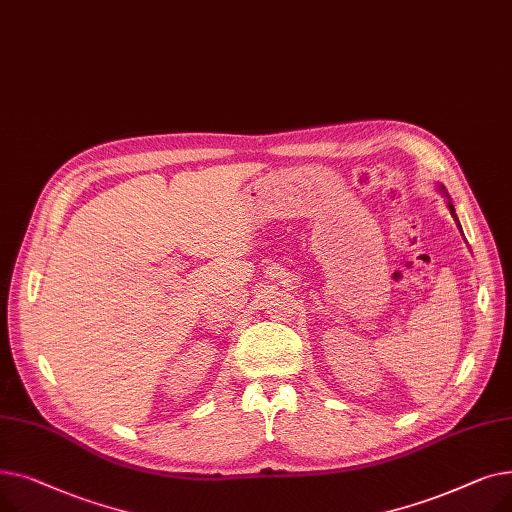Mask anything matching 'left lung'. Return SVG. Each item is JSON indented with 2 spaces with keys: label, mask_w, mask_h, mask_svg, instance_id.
Instances as JSON below:
<instances>
[{
  "label": "left lung",
  "mask_w": 512,
  "mask_h": 512,
  "mask_svg": "<svg viewBox=\"0 0 512 512\" xmlns=\"http://www.w3.org/2000/svg\"><path fill=\"white\" fill-rule=\"evenodd\" d=\"M448 207H450V213L454 215V220H456V213H454V207H452V203H448ZM456 224H459V220H456ZM461 228V226H459Z\"/></svg>",
  "instance_id": "8db88e82"
}]
</instances>
